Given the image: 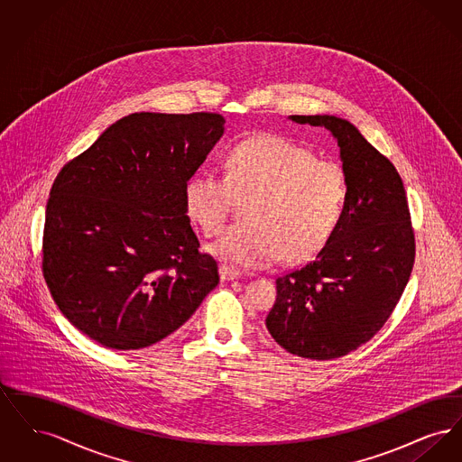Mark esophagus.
<instances>
[{
	"label": "esophagus",
	"instance_id": "obj_1",
	"mask_svg": "<svg viewBox=\"0 0 462 462\" xmlns=\"http://www.w3.org/2000/svg\"><path fill=\"white\" fill-rule=\"evenodd\" d=\"M221 281H234L237 277H241V272L230 264H220Z\"/></svg>",
	"mask_w": 462,
	"mask_h": 462
}]
</instances>
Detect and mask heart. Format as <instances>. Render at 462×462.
<instances>
[{"label": "heart", "mask_w": 462, "mask_h": 462, "mask_svg": "<svg viewBox=\"0 0 462 462\" xmlns=\"http://www.w3.org/2000/svg\"><path fill=\"white\" fill-rule=\"evenodd\" d=\"M225 178L198 171L185 183L189 218L208 237L217 236L236 199L245 220L228 226L208 249L228 263L258 268L281 258L301 263L334 236L345 215V170L291 140L256 134L236 143L223 159Z\"/></svg>", "instance_id": "heart-1"}]
</instances>
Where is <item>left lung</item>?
I'll list each match as a JSON object with an SVG mask.
<instances>
[{"instance_id": "8db88e82", "label": "left lung", "mask_w": 462, "mask_h": 462, "mask_svg": "<svg viewBox=\"0 0 462 462\" xmlns=\"http://www.w3.org/2000/svg\"><path fill=\"white\" fill-rule=\"evenodd\" d=\"M337 140L348 180L345 215L315 260L277 277L266 317L272 337L296 356L330 360L356 350L393 313L416 260L403 181L393 162L336 116H291Z\"/></svg>"}]
</instances>
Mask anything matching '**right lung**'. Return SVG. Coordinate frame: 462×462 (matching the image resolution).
<instances>
[{"label":"right lung","mask_w":462,"mask_h":462,"mask_svg":"<svg viewBox=\"0 0 462 462\" xmlns=\"http://www.w3.org/2000/svg\"><path fill=\"white\" fill-rule=\"evenodd\" d=\"M223 126L215 112H134L59 171L42 268L57 307L89 339L121 352L152 346L218 286L183 190Z\"/></svg>","instance_id":"1"}]
</instances>
